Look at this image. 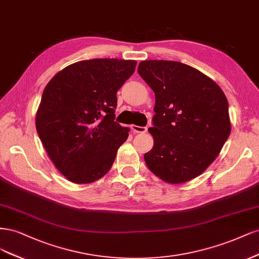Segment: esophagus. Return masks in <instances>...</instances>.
Wrapping results in <instances>:
<instances>
[{"instance_id":"34e87169","label":"esophagus","mask_w":259,"mask_h":259,"mask_svg":"<svg viewBox=\"0 0 259 259\" xmlns=\"http://www.w3.org/2000/svg\"><path fill=\"white\" fill-rule=\"evenodd\" d=\"M131 130L133 133H145L147 131L146 127H140L137 126V124H131Z\"/></svg>"}]
</instances>
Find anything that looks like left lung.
<instances>
[{
	"instance_id": "obj_1",
	"label": "left lung",
	"mask_w": 259,
	"mask_h": 259,
	"mask_svg": "<svg viewBox=\"0 0 259 259\" xmlns=\"http://www.w3.org/2000/svg\"><path fill=\"white\" fill-rule=\"evenodd\" d=\"M138 73L155 94L153 148L144 160L158 178L180 184L197 178L230 135L228 101L220 86L178 61L147 60Z\"/></svg>"
}]
</instances>
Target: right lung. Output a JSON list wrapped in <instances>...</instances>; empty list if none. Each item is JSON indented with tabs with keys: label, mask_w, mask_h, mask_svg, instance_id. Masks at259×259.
Instances as JSON below:
<instances>
[{
	"label": "right lung",
	"mask_w": 259,
	"mask_h": 259,
	"mask_svg": "<svg viewBox=\"0 0 259 259\" xmlns=\"http://www.w3.org/2000/svg\"><path fill=\"white\" fill-rule=\"evenodd\" d=\"M137 61L91 59L57 73L41 95L35 126L56 168L77 184L110 171L129 128L115 121L118 89Z\"/></svg>",
	"instance_id": "obj_1"
}]
</instances>
